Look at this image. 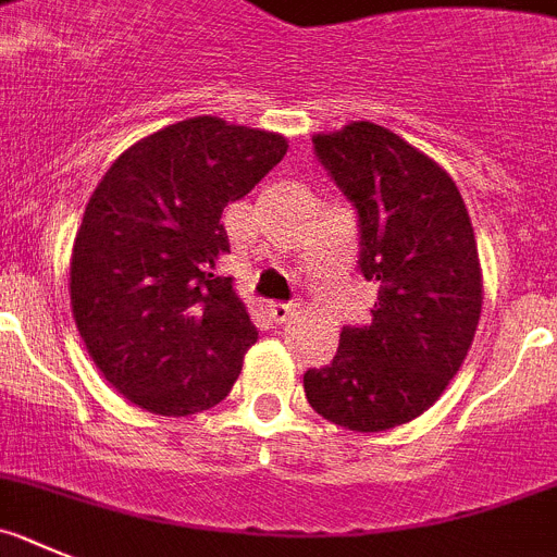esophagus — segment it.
Wrapping results in <instances>:
<instances>
[{
    "label": "esophagus",
    "mask_w": 557,
    "mask_h": 557,
    "mask_svg": "<svg viewBox=\"0 0 557 557\" xmlns=\"http://www.w3.org/2000/svg\"><path fill=\"white\" fill-rule=\"evenodd\" d=\"M294 310H297V305L294 302H269V315L280 324L288 322L290 315H294Z\"/></svg>",
    "instance_id": "obj_1"
}]
</instances>
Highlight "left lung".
<instances>
[{
    "instance_id": "1",
    "label": "left lung",
    "mask_w": 557,
    "mask_h": 557,
    "mask_svg": "<svg viewBox=\"0 0 557 557\" xmlns=\"http://www.w3.org/2000/svg\"><path fill=\"white\" fill-rule=\"evenodd\" d=\"M315 160L358 213V269L377 283L372 322L341 330L338 352L305 372L315 413L358 433L422 416L472 347L483 308L478 242L438 163L372 122L313 135Z\"/></svg>"
}]
</instances>
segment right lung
I'll use <instances>...</instances> for the list:
<instances>
[{"instance_id": "1", "label": "right lung", "mask_w": 557, "mask_h": 557, "mask_svg": "<svg viewBox=\"0 0 557 557\" xmlns=\"http://www.w3.org/2000/svg\"><path fill=\"white\" fill-rule=\"evenodd\" d=\"M283 135L213 116L149 135L108 169L72 252V308L88 355L119 394L160 416L222 403L258 330L219 222L280 160Z\"/></svg>"}]
</instances>
